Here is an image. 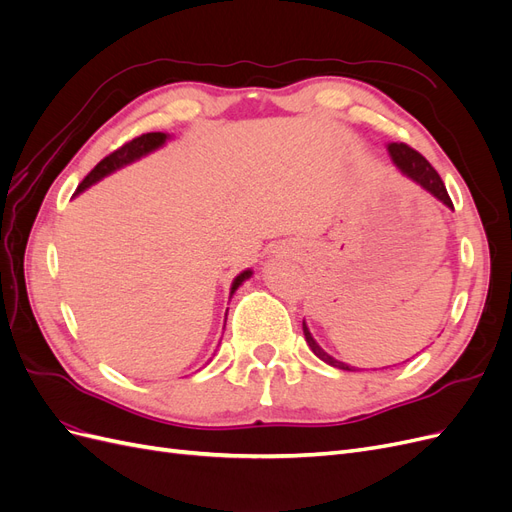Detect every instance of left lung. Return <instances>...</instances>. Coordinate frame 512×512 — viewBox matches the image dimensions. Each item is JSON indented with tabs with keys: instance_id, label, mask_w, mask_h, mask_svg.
Here are the masks:
<instances>
[{
	"instance_id": "obj_1",
	"label": "left lung",
	"mask_w": 512,
	"mask_h": 512,
	"mask_svg": "<svg viewBox=\"0 0 512 512\" xmlns=\"http://www.w3.org/2000/svg\"><path fill=\"white\" fill-rule=\"evenodd\" d=\"M386 149H389V156H391L393 164L401 170V175H406L408 179H412L414 183L421 185V188H423L425 192H429L431 196H436V198L440 200V203H444L448 209H453V200H451V196H448V192H446V188H444V183H442L440 175L436 173V168H433V166L421 156V153L414 151L412 147H408V145H404V143H389V145H386ZM303 335H305L307 346L312 348V352L318 356L320 361H324V363L331 365V367L344 369V371H356V369L350 367L348 363L337 361V359H333V356H331L329 352H324V350L318 346L316 339L312 337V333H309L305 322H303Z\"/></svg>"
}]
</instances>
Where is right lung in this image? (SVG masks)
Wrapping results in <instances>:
<instances>
[{"instance_id":"right-lung-1","label":"right lung","mask_w":512,"mask_h":512,"mask_svg":"<svg viewBox=\"0 0 512 512\" xmlns=\"http://www.w3.org/2000/svg\"><path fill=\"white\" fill-rule=\"evenodd\" d=\"M166 141H168V134H164V132H149V134H143V136L134 138V141H130V143H126L123 147H119L117 151H113L111 156H106L94 170H91V173L81 181L79 188H76V194L85 192V190L89 188V185L98 183V181L104 179L106 175L115 173V170H119V168H123V166H128V164L136 162L138 158L147 156V153H151V151L160 149ZM250 277H252V269H247V271L239 273V275L235 277V282H232V286H230V297H232V294H235V290H237L245 280H250Z\"/></svg>"}]
</instances>
